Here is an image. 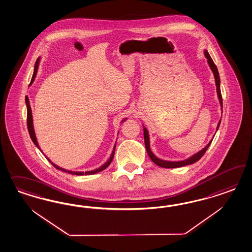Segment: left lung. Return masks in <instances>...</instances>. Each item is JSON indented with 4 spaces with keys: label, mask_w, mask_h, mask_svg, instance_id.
Listing matches in <instances>:
<instances>
[{
    "label": "left lung",
    "mask_w": 252,
    "mask_h": 252,
    "mask_svg": "<svg viewBox=\"0 0 252 252\" xmlns=\"http://www.w3.org/2000/svg\"><path fill=\"white\" fill-rule=\"evenodd\" d=\"M204 55H205V57H206L207 63H208V64H209L210 68H211L212 72H213V74H214V79H215V85H216V92H217V96H218V99H219V102H220L221 112H222V99H221V88H220L221 80H220V76H219V73H218V69L216 67L215 63H214V61H213V59H212V57L210 56V54H209L207 50H204ZM220 124H221V120L219 121L218 125H217L216 131H217L218 128H219ZM143 131H144V141H145L146 150H147V153H148L149 157L151 158V160H153V162H154L155 164H157L158 166H160V167L162 168L182 167V166L189 165V164H192V163H194V162L198 161V160H199L202 156H203V154L206 153V151L208 150L209 146L211 145V143H212V141H213V139H214V138H212V139L210 140V142H209V143H208V144H207V145L205 146L201 151H199L198 153H195L194 155H192V156H190L189 158H188V159H186V160H175V161H172V160H161V159L158 158V157H156V156L153 154V152H152V150H151V147H150L149 131H148V129L146 128L144 126H143ZM214 136H215V135H214Z\"/></svg>",
    "instance_id": "obj_1"
}]
</instances>
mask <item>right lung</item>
<instances>
[{"label": "right lung", "mask_w": 252, "mask_h": 252, "mask_svg": "<svg viewBox=\"0 0 252 252\" xmlns=\"http://www.w3.org/2000/svg\"><path fill=\"white\" fill-rule=\"evenodd\" d=\"M39 61H40V57H38V60L36 61L35 63V66H34V72H33V76L31 78V84H32L36 78L37 76V73H38V64H39ZM26 105H27V110H28V128H29V133H30V136H31V139L33 141V143L36 145V147L38 148V150L41 152V149L39 148L38 146V140H37V137H36V134H35V130H34V126H33V117H32V111H31V103H30V99L29 97L26 96ZM126 120H127V118H125L123 119L122 122H125ZM115 146H116V142H115V147H114V150H113V153L111 154V157L109 158V160H107L106 162L104 164H102L100 167L97 168L95 170H92V171H88V172H76V171H70V170H66L64 168L60 167L58 165H56L55 163H54L52 160H50L49 158H47L49 161L54 165V167L58 170H61L63 172H65V173H68V174H72V175H76V176H83V175H94V174H97L99 173L101 171H103L104 169H106L110 163L112 162V160L114 159V155H115Z\"/></svg>", "instance_id": "1"}]
</instances>
